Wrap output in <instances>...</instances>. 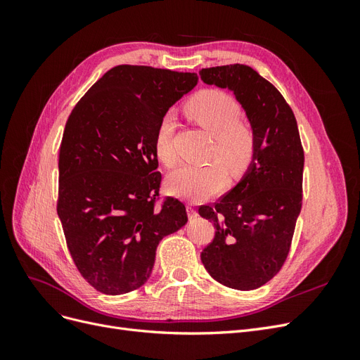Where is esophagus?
<instances>
[{
  "instance_id": "1",
  "label": "esophagus",
  "mask_w": 360,
  "mask_h": 360,
  "mask_svg": "<svg viewBox=\"0 0 360 360\" xmlns=\"http://www.w3.org/2000/svg\"><path fill=\"white\" fill-rule=\"evenodd\" d=\"M188 216H189V219H195V217H197V216H198L197 210H195L192 205H189V207H188Z\"/></svg>"
}]
</instances>
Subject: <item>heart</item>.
<instances>
[{"instance_id": "heart-1", "label": "heart", "mask_w": 360, "mask_h": 360, "mask_svg": "<svg viewBox=\"0 0 360 360\" xmlns=\"http://www.w3.org/2000/svg\"><path fill=\"white\" fill-rule=\"evenodd\" d=\"M186 112L214 136L213 155L228 168L238 172L249 165L254 156V135L246 124L240 123V105L231 96L217 90L201 91L186 103ZM174 129L176 117L167 112L160 118L155 135L156 155L165 165H172L177 159L172 147ZM167 186L180 198L202 201L225 186V171L219 163H184L169 174Z\"/></svg>"}]
</instances>
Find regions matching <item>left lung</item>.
Wrapping results in <instances>:
<instances>
[{"instance_id":"1","label":"left lung","mask_w":360,"mask_h":360,"mask_svg":"<svg viewBox=\"0 0 360 360\" xmlns=\"http://www.w3.org/2000/svg\"><path fill=\"white\" fill-rule=\"evenodd\" d=\"M202 82L228 89L254 135V156L242 180L198 213L216 228L201 261L219 284L249 291L284 266L302 209L303 148L296 117L282 94L245 64L202 69Z\"/></svg>"}]
</instances>
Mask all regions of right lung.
Returning <instances> with one entry per match:
<instances>
[{"label": "right lung", "mask_w": 360, "mask_h": 360, "mask_svg": "<svg viewBox=\"0 0 360 360\" xmlns=\"http://www.w3.org/2000/svg\"><path fill=\"white\" fill-rule=\"evenodd\" d=\"M197 73L150 66L108 70L76 103L60 146L57 212L75 266L117 296L144 285L163 237L188 222L176 198L156 205L155 135Z\"/></svg>", "instance_id": "obj_1"}]
</instances>
